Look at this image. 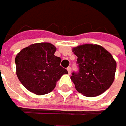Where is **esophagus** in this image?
Listing matches in <instances>:
<instances>
[{"label":"esophagus","mask_w":126,"mask_h":126,"mask_svg":"<svg viewBox=\"0 0 126 126\" xmlns=\"http://www.w3.org/2000/svg\"><path fill=\"white\" fill-rule=\"evenodd\" d=\"M67 71H68V72H69V74H70L71 73V67L70 66H69V67H67Z\"/></svg>","instance_id":"esophagus-1"}]
</instances>
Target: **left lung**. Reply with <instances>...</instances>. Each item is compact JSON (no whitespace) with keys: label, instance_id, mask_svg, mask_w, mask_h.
<instances>
[{"label":"left lung","instance_id":"8db88e82","mask_svg":"<svg viewBox=\"0 0 126 126\" xmlns=\"http://www.w3.org/2000/svg\"><path fill=\"white\" fill-rule=\"evenodd\" d=\"M77 56L79 72H72L71 80L78 92L93 97L104 93L113 84L116 62L102 46L85 44L72 49Z\"/></svg>","mask_w":126,"mask_h":126}]
</instances>
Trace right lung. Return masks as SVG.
<instances>
[{"mask_svg": "<svg viewBox=\"0 0 126 126\" xmlns=\"http://www.w3.org/2000/svg\"><path fill=\"white\" fill-rule=\"evenodd\" d=\"M56 47L47 42L32 44L16 54V76L27 90L38 94H46L54 89L66 69L60 66L61 59L54 55Z\"/></svg>", "mask_w": 126, "mask_h": 126, "instance_id": "add662e5", "label": "right lung"}]
</instances>
